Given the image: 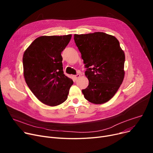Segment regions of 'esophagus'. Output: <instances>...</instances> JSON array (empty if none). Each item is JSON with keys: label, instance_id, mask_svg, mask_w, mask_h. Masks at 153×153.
<instances>
[{"label": "esophagus", "instance_id": "34e87169", "mask_svg": "<svg viewBox=\"0 0 153 153\" xmlns=\"http://www.w3.org/2000/svg\"><path fill=\"white\" fill-rule=\"evenodd\" d=\"M80 76H81V75H80L79 74H76V75L74 76V78H75V79H77L78 78L80 77Z\"/></svg>", "mask_w": 153, "mask_h": 153}]
</instances>
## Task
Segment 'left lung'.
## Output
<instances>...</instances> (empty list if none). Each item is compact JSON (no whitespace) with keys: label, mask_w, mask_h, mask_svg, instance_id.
<instances>
[{"label":"left lung","mask_w":153,"mask_h":153,"mask_svg":"<svg viewBox=\"0 0 153 153\" xmlns=\"http://www.w3.org/2000/svg\"><path fill=\"white\" fill-rule=\"evenodd\" d=\"M87 68L89 85L82 90L86 100L102 104L114 97L124 79L125 56L118 40L103 32L74 35Z\"/></svg>","instance_id":"obj_1"}]
</instances>
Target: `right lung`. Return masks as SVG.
Listing matches in <instances>:
<instances>
[{
  "instance_id": "obj_1",
  "label": "right lung",
  "mask_w": 153,
  "mask_h": 153,
  "mask_svg": "<svg viewBox=\"0 0 153 153\" xmlns=\"http://www.w3.org/2000/svg\"><path fill=\"white\" fill-rule=\"evenodd\" d=\"M71 36H39L23 54L25 82L35 97L49 106H56L65 102L73 84L72 80L64 74L61 54Z\"/></svg>"
}]
</instances>
